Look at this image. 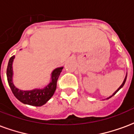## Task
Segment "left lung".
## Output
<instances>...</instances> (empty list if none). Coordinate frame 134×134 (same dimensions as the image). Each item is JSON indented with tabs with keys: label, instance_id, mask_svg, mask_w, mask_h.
Returning a JSON list of instances; mask_svg holds the SVG:
<instances>
[{
	"label": "left lung",
	"instance_id": "8db88e82",
	"mask_svg": "<svg viewBox=\"0 0 134 134\" xmlns=\"http://www.w3.org/2000/svg\"><path fill=\"white\" fill-rule=\"evenodd\" d=\"M126 77H127V75H126V77H125V79H124V82H123V83H122V84H121V86H120V87H118V90H115V92H114V93H113V94L112 96H110L109 98H107V99H109V98H111V97H112V96H114V95H115V93H117V92H118V90H120V89H121V88H122V87H124V84H125V82H126Z\"/></svg>",
	"mask_w": 134,
	"mask_h": 134
}]
</instances>
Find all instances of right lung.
<instances>
[{"label": "right lung", "mask_w": 134, "mask_h": 134, "mask_svg": "<svg viewBox=\"0 0 134 134\" xmlns=\"http://www.w3.org/2000/svg\"><path fill=\"white\" fill-rule=\"evenodd\" d=\"M15 56L11 57L8 64L6 75L8 85L14 96L21 103L33 106H41L47 103L54 95L57 88V82L63 67H57L51 74V81L42 89L36 88L31 90H21L14 85L13 82V62Z\"/></svg>", "instance_id": "1"}]
</instances>
